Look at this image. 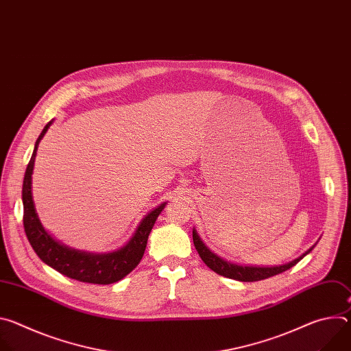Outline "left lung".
Returning <instances> with one entry per match:
<instances>
[{
  "label": "left lung",
  "instance_id": "obj_1",
  "mask_svg": "<svg viewBox=\"0 0 351 351\" xmlns=\"http://www.w3.org/2000/svg\"><path fill=\"white\" fill-rule=\"evenodd\" d=\"M193 241H194V247L197 250L198 256L202 257V260L204 261V264L213 269L214 272H217L218 275H222L225 278H230L234 280H240V282H256V280H263L271 276H275L278 274H282L285 271H287L289 268H291L293 265H295L300 260H302L304 256H307L311 248L306 254H303L302 257L295 258L294 261L285 264V265H279V267H271V268H260V267H240V265H234L230 263H226L225 260L219 258L218 256H215L214 253L210 252V248L202 241L199 236L197 234L195 229H193Z\"/></svg>",
  "mask_w": 351,
  "mask_h": 351
}]
</instances>
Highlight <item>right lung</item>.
Listing matches in <instances>:
<instances>
[{
	"instance_id": "right-lung-1",
	"label": "right lung",
	"mask_w": 351,
	"mask_h": 351,
	"mask_svg": "<svg viewBox=\"0 0 351 351\" xmlns=\"http://www.w3.org/2000/svg\"><path fill=\"white\" fill-rule=\"evenodd\" d=\"M49 125H51V122L44 126L34 144L33 154L27 164L23 179V228L27 240L41 261L71 279L94 285L115 283L123 279L138 265L144 254L148 234L152 232L158 215L161 214L167 203L161 204L158 208L149 213L141 221L130 241L125 247L118 250V252L108 254H87L60 244L44 230L36 214L32 198V173L36 160V152L40 140L45 134Z\"/></svg>"
}]
</instances>
